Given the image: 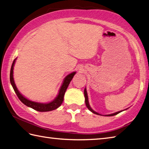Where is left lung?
Instances as JSON below:
<instances>
[{"instance_id":"left-lung-1","label":"left lung","mask_w":149,"mask_h":149,"mask_svg":"<svg viewBox=\"0 0 149 149\" xmlns=\"http://www.w3.org/2000/svg\"><path fill=\"white\" fill-rule=\"evenodd\" d=\"M84 96H85V102H86V105L87 106V107L88 108V109H89V111H91L92 112V113H93L94 114H98V115H100L99 113H96V112H95V111H93V109L91 108L90 105H89V100H88V96H87V91H86V89L85 88L84 89ZM121 111H118L117 112V113H113V114H108V115H105L106 116H114V115H116L118 114V113H121Z\"/></svg>"}]
</instances>
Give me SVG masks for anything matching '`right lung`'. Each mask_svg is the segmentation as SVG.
Here are the masks:
<instances>
[{
  "mask_svg": "<svg viewBox=\"0 0 149 149\" xmlns=\"http://www.w3.org/2000/svg\"><path fill=\"white\" fill-rule=\"evenodd\" d=\"M17 58H15L13 63H12L11 68V71H10V82L12 87H13V89L15 91V93L17 94L18 98L22 102L24 105H26L28 107H31L35 110L39 111V112H47V111H51L54 110V109H57L58 107H60V105L62 104L63 100V96H64L65 93L67 89H68V87L69 86V84H70L71 80L73 78L74 75L75 74L76 72H73L72 73L68 74L67 77L65 78L64 80H63V82L62 85L61 87H60L58 95L56 96V98L54 99L53 101L49 103H47V104H42V103H38L35 102H32L30 101L29 100L26 98L25 97L23 96L20 92L18 91L17 88L15 86V84L14 82V79H13V67L15 63V60Z\"/></svg>",
  "mask_w": 149,
  "mask_h": 149,
  "instance_id": "add662e5",
  "label": "right lung"
}]
</instances>
